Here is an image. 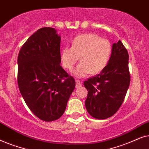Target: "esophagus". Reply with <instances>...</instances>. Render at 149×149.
Segmentation results:
<instances>
[{
    "mask_svg": "<svg viewBox=\"0 0 149 149\" xmlns=\"http://www.w3.org/2000/svg\"><path fill=\"white\" fill-rule=\"evenodd\" d=\"M82 85V82L79 80H76V88H79Z\"/></svg>",
    "mask_w": 149,
    "mask_h": 149,
    "instance_id": "obj_1",
    "label": "esophagus"
}]
</instances>
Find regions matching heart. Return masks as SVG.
I'll list each match as a JSON object with an SVG mask.
<instances>
[{"label": "heart", "mask_w": 149, "mask_h": 149, "mask_svg": "<svg viewBox=\"0 0 149 149\" xmlns=\"http://www.w3.org/2000/svg\"><path fill=\"white\" fill-rule=\"evenodd\" d=\"M112 45L109 40L95 34H81L72 41V46L61 50L63 66L71 70L79 60L81 62L72 71L77 77H85L89 73L97 74L106 68L111 59Z\"/></svg>", "instance_id": "heart-1"}]
</instances>
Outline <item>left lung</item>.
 <instances>
[{
  "mask_svg": "<svg viewBox=\"0 0 149 149\" xmlns=\"http://www.w3.org/2000/svg\"><path fill=\"white\" fill-rule=\"evenodd\" d=\"M128 60L127 51L119 40L113 44L111 59L106 68L83 83L88 91L85 107L91 117L105 119L119 110L130 83Z\"/></svg>",
  "mask_w": 149,
  "mask_h": 149,
  "instance_id": "1",
  "label": "left lung"
}]
</instances>
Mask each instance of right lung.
<instances>
[{"mask_svg":"<svg viewBox=\"0 0 149 149\" xmlns=\"http://www.w3.org/2000/svg\"><path fill=\"white\" fill-rule=\"evenodd\" d=\"M60 40L54 28H40L17 58L20 93L30 111L45 121L62 117L75 87L74 79L60 66Z\"/></svg>","mask_w":149,"mask_h":149,"instance_id":"obj_1","label":"right lung"}]
</instances>
